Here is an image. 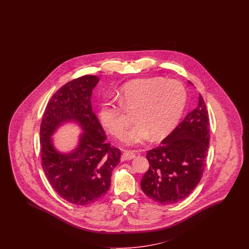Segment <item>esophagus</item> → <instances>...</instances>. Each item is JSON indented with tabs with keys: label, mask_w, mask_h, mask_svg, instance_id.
<instances>
[{
	"label": "esophagus",
	"mask_w": 249,
	"mask_h": 249,
	"mask_svg": "<svg viewBox=\"0 0 249 249\" xmlns=\"http://www.w3.org/2000/svg\"><path fill=\"white\" fill-rule=\"evenodd\" d=\"M135 158V153L131 151H124L121 155V160H128Z\"/></svg>",
	"instance_id": "esophagus-1"
}]
</instances>
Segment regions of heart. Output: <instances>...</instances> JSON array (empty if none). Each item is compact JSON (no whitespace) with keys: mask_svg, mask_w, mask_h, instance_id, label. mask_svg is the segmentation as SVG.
<instances>
[{"mask_svg":"<svg viewBox=\"0 0 249 249\" xmlns=\"http://www.w3.org/2000/svg\"><path fill=\"white\" fill-rule=\"evenodd\" d=\"M117 98L121 106L112 100L100 103L99 121L108 133L121 139L129 122L121 107L127 113L135 112L137 125L126 135L125 142L136 146L151 136L152 140H160L173 130L183 112L187 94L177 81L144 78L125 84Z\"/></svg>","mask_w":249,"mask_h":249,"instance_id":"obj_1","label":"heart"}]
</instances>
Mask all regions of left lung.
Returning a JSON list of instances; mask_svg holds the SVG:
<instances>
[{
	"instance_id": "left-lung-1",
	"label": "left lung",
	"mask_w": 249,
	"mask_h": 249,
	"mask_svg": "<svg viewBox=\"0 0 249 249\" xmlns=\"http://www.w3.org/2000/svg\"><path fill=\"white\" fill-rule=\"evenodd\" d=\"M209 117L204 98L160 145L147 152L150 168L141 187L151 200L175 204L195 190L202 178L209 148Z\"/></svg>"
}]
</instances>
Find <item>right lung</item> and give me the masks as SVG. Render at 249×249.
<instances>
[{
    "label": "right lung",
    "mask_w": 249,
    "mask_h": 249,
    "mask_svg": "<svg viewBox=\"0 0 249 249\" xmlns=\"http://www.w3.org/2000/svg\"><path fill=\"white\" fill-rule=\"evenodd\" d=\"M97 75H84L64 85L46 106L40 127L42 167L58 196L71 204L98 201L110 187L111 174L121 151L107 143V137L91 105ZM68 123L82 128L75 148L58 151L53 143L57 129Z\"/></svg>",
    "instance_id": "add662e5"
}]
</instances>
